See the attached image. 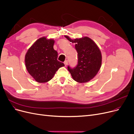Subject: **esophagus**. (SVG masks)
I'll list each match as a JSON object with an SVG mask.
<instances>
[{
    "label": "esophagus",
    "mask_w": 134,
    "mask_h": 134,
    "mask_svg": "<svg viewBox=\"0 0 134 134\" xmlns=\"http://www.w3.org/2000/svg\"><path fill=\"white\" fill-rule=\"evenodd\" d=\"M64 65H65V66H67V64H68V61L66 60V61H65L64 62Z\"/></svg>",
    "instance_id": "34e87169"
}]
</instances>
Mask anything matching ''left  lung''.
Segmentation results:
<instances>
[{
  "label": "left lung",
  "mask_w": 134,
  "mask_h": 134,
  "mask_svg": "<svg viewBox=\"0 0 134 134\" xmlns=\"http://www.w3.org/2000/svg\"><path fill=\"white\" fill-rule=\"evenodd\" d=\"M70 42H75L78 53V64L72 69L68 66L72 78L78 83H87L92 80L99 71L102 66V56L96 42L87 36L72 39L64 36Z\"/></svg>",
  "instance_id": "8db88e82"
}]
</instances>
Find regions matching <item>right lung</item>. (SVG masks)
<instances>
[{"label":"right lung","mask_w":134,"mask_h":134,"mask_svg":"<svg viewBox=\"0 0 134 134\" xmlns=\"http://www.w3.org/2000/svg\"><path fill=\"white\" fill-rule=\"evenodd\" d=\"M54 40L46 37L39 38L29 48L25 63L29 73L38 83L50 81L64 64L57 60V52L53 48Z\"/></svg>","instance_id":"right-lung-1"}]
</instances>
